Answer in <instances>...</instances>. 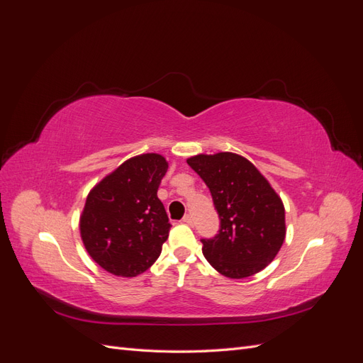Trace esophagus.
<instances>
[{
  "label": "esophagus",
  "mask_w": 363,
  "mask_h": 363,
  "mask_svg": "<svg viewBox=\"0 0 363 363\" xmlns=\"http://www.w3.org/2000/svg\"><path fill=\"white\" fill-rule=\"evenodd\" d=\"M183 223H184V224H188V225H192V224H194L192 215H189V213H188V215H184V216H183Z\"/></svg>",
  "instance_id": "34e87169"
}]
</instances>
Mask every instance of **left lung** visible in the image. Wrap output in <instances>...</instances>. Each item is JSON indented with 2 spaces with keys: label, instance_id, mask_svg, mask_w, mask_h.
Instances as JSON below:
<instances>
[{
  "label": "left lung",
  "instance_id": "8db88e82",
  "mask_svg": "<svg viewBox=\"0 0 363 363\" xmlns=\"http://www.w3.org/2000/svg\"><path fill=\"white\" fill-rule=\"evenodd\" d=\"M212 194L221 219L213 239H201L207 262L225 277L255 276L277 256L284 236V206L269 182L235 152L188 159Z\"/></svg>",
  "mask_w": 363,
  "mask_h": 363
}]
</instances>
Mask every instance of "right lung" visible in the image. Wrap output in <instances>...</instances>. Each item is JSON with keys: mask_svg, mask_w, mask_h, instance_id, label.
Instances as JSON below:
<instances>
[{"mask_svg": "<svg viewBox=\"0 0 363 363\" xmlns=\"http://www.w3.org/2000/svg\"><path fill=\"white\" fill-rule=\"evenodd\" d=\"M168 162L156 152L125 160L96 183L80 216L89 256L118 277H136L157 260L169 219L157 199Z\"/></svg>", "mask_w": 363, "mask_h": 363, "instance_id": "obj_1", "label": "right lung"}]
</instances>
